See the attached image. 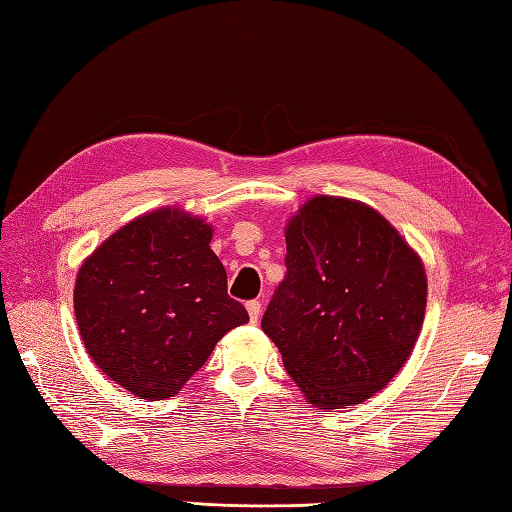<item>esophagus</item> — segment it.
I'll use <instances>...</instances> for the list:
<instances>
[{"label": "esophagus", "instance_id": "esophagus-1", "mask_svg": "<svg viewBox=\"0 0 512 512\" xmlns=\"http://www.w3.org/2000/svg\"><path fill=\"white\" fill-rule=\"evenodd\" d=\"M246 310H248V317H250V321L257 323L259 314H262V301H257V299L248 301V303H246Z\"/></svg>", "mask_w": 512, "mask_h": 512}]
</instances>
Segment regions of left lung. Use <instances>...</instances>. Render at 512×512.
<instances>
[{
  "instance_id": "obj_1",
  "label": "left lung",
  "mask_w": 512,
  "mask_h": 512,
  "mask_svg": "<svg viewBox=\"0 0 512 512\" xmlns=\"http://www.w3.org/2000/svg\"><path fill=\"white\" fill-rule=\"evenodd\" d=\"M427 275L367 204L319 195L286 226V277L262 328L310 405H358L383 389L416 343Z\"/></svg>"
}]
</instances>
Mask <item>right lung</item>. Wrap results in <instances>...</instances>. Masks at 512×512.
Segmentation results:
<instances>
[{
  "label": "right lung",
  "mask_w": 512,
  "mask_h": 512,
  "mask_svg": "<svg viewBox=\"0 0 512 512\" xmlns=\"http://www.w3.org/2000/svg\"><path fill=\"white\" fill-rule=\"evenodd\" d=\"M211 226L178 209L129 222L85 259L74 312L92 361L134 396L178 394L248 312L228 297Z\"/></svg>",
  "instance_id": "add662e5"
}]
</instances>
